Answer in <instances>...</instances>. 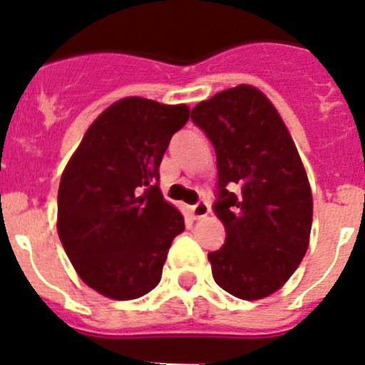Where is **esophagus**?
Segmentation results:
<instances>
[{
	"label": "esophagus",
	"instance_id": "esophagus-1",
	"mask_svg": "<svg viewBox=\"0 0 365 365\" xmlns=\"http://www.w3.org/2000/svg\"><path fill=\"white\" fill-rule=\"evenodd\" d=\"M190 212H192L193 219H202L206 217V215L210 214V205L205 201H199L197 205L190 206Z\"/></svg>",
	"mask_w": 365,
	"mask_h": 365
}]
</instances>
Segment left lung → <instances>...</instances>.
Wrapping results in <instances>:
<instances>
[{"instance_id": "obj_1", "label": "left lung", "mask_w": 365, "mask_h": 365, "mask_svg": "<svg viewBox=\"0 0 365 365\" xmlns=\"http://www.w3.org/2000/svg\"><path fill=\"white\" fill-rule=\"evenodd\" d=\"M192 120L217 157L214 212L227 240L208 254L215 283L235 298H267L309 247L312 193L298 150L272 102L252 86L199 102Z\"/></svg>"}]
</instances>
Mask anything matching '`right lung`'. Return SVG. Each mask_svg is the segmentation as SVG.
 <instances>
[{"label": "right lung", "instance_id": "right-lung-1", "mask_svg": "<svg viewBox=\"0 0 365 365\" xmlns=\"http://www.w3.org/2000/svg\"><path fill=\"white\" fill-rule=\"evenodd\" d=\"M188 106L130 96L89 125L60 179L58 235L82 282L111 299L157 287L185 217L164 201L159 166Z\"/></svg>", "mask_w": 365, "mask_h": 365}]
</instances>
